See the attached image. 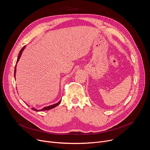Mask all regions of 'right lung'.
<instances>
[{"label":"right lung","mask_w":150,"mask_h":150,"mask_svg":"<svg viewBox=\"0 0 150 150\" xmlns=\"http://www.w3.org/2000/svg\"><path fill=\"white\" fill-rule=\"evenodd\" d=\"M25 48V45L23 47V48L21 50V51H20V52H19V56H18V59H17V61H16V66H15V69H14V78H15V77H16V64H17V63L18 62V61H19V59H20V58H21V54H22V52H23V50H24V49ZM61 100H60L57 103H55V104H53V105H50V106H46V107H44V108H43L42 109H36V108H31V109L32 110H33V111H36V112H39V111H47V110H50V109H53V108H55L56 106H57L58 105H59L60 104V103H61Z\"/></svg>","instance_id":"right-lung-1"}]
</instances>
